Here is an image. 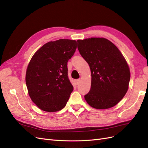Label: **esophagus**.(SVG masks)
<instances>
[{"label":"esophagus","mask_w":148,"mask_h":148,"mask_svg":"<svg viewBox=\"0 0 148 148\" xmlns=\"http://www.w3.org/2000/svg\"><path fill=\"white\" fill-rule=\"evenodd\" d=\"M79 82H80V80H79V79H76V80H75V84H76V85H78V84H79Z\"/></svg>","instance_id":"1"}]
</instances>
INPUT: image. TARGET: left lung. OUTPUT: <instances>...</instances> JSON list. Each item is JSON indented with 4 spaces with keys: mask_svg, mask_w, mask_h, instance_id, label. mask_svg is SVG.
Segmentation results:
<instances>
[{
    "mask_svg": "<svg viewBox=\"0 0 148 148\" xmlns=\"http://www.w3.org/2000/svg\"><path fill=\"white\" fill-rule=\"evenodd\" d=\"M78 49L91 71L90 91L84 96L97 109L115 106L127 93L130 79L128 65L122 53L108 39L91 38L78 40Z\"/></svg>",
    "mask_w": 148,
    "mask_h": 148,
    "instance_id": "8db88e82",
    "label": "left lung"
}]
</instances>
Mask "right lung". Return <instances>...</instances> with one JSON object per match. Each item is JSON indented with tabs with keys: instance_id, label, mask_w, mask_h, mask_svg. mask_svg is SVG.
I'll use <instances>...</instances> for the list:
<instances>
[{
	"instance_id": "right-lung-1",
	"label": "right lung",
	"mask_w": 148,
	"mask_h": 148,
	"mask_svg": "<svg viewBox=\"0 0 148 148\" xmlns=\"http://www.w3.org/2000/svg\"><path fill=\"white\" fill-rule=\"evenodd\" d=\"M76 49L75 40L59 39L45 44L31 58L26 84L31 100L40 109L57 112L66 106L73 90L67 62Z\"/></svg>"
}]
</instances>
